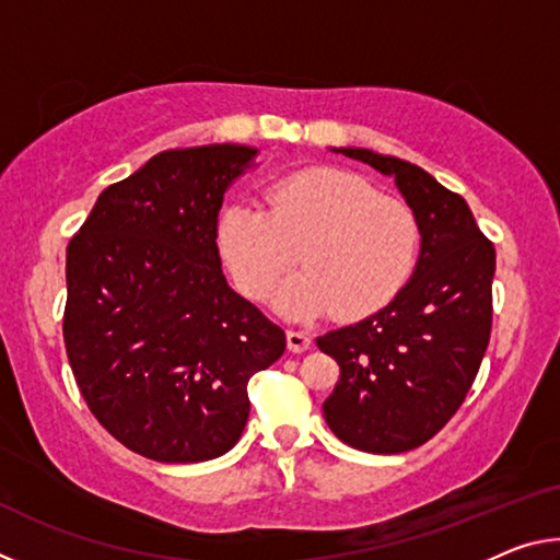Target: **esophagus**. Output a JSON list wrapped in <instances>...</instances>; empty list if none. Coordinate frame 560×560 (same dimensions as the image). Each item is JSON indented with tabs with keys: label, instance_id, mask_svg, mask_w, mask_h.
<instances>
[{
	"label": "esophagus",
	"instance_id": "1",
	"mask_svg": "<svg viewBox=\"0 0 560 560\" xmlns=\"http://www.w3.org/2000/svg\"><path fill=\"white\" fill-rule=\"evenodd\" d=\"M287 343L291 353H303L311 346V336L303 330H287Z\"/></svg>",
	"mask_w": 560,
	"mask_h": 560
}]
</instances>
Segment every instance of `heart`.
I'll list each match as a JSON object with an SVG mask.
<instances>
[{
	"label": "heart",
	"mask_w": 560,
	"mask_h": 560,
	"mask_svg": "<svg viewBox=\"0 0 560 560\" xmlns=\"http://www.w3.org/2000/svg\"><path fill=\"white\" fill-rule=\"evenodd\" d=\"M420 240L410 205L328 167L279 179L264 210L234 205L220 222L224 261L244 296L264 299L299 257L306 264L273 299L291 318L330 308L338 318H363L385 308L410 281Z\"/></svg>",
	"instance_id": "b5f03b06"
}]
</instances>
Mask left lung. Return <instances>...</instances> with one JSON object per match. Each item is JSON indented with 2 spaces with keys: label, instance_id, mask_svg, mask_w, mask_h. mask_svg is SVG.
<instances>
[{
  "label": "left lung",
  "instance_id": "obj_1",
  "mask_svg": "<svg viewBox=\"0 0 560 560\" xmlns=\"http://www.w3.org/2000/svg\"><path fill=\"white\" fill-rule=\"evenodd\" d=\"M395 185L420 222V259L377 314L316 338L340 377L324 417L360 452L400 454L434 438L467 397L491 334L497 252L469 205L407 160L334 148Z\"/></svg>",
  "mask_w": 560,
  "mask_h": 560
}]
</instances>
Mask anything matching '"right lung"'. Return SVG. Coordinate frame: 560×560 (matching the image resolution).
<instances>
[{
    "instance_id": "add662e5",
    "label": "right lung",
    "mask_w": 560,
    "mask_h": 560,
    "mask_svg": "<svg viewBox=\"0 0 560 560\" xmlns=\"http://www.w3.org/2000/svg\"><path fill=\"white\" fill-rule=\"evenodd\" d=\"M259 150H165L98 195L66 249L63 340L89 410L148 459L192 464L240 442L246 383L287 348L230 289L217 214Z\"/></svg>"
}]
</instances>
